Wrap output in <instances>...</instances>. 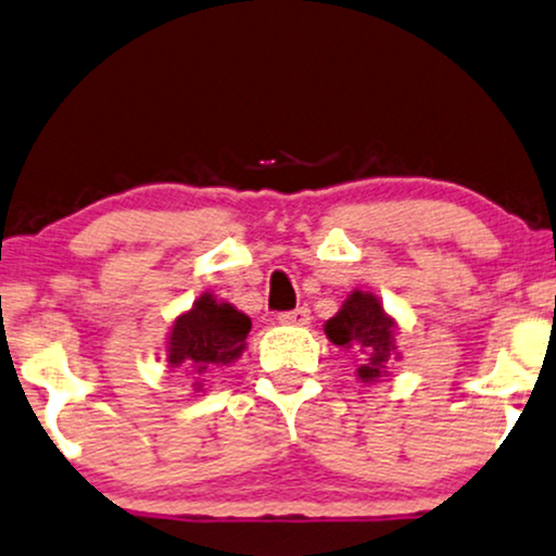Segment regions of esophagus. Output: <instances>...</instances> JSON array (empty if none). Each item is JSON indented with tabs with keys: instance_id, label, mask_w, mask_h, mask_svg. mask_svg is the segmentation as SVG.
<instances>
[{
	"instance_id": "esophagus-1",
	"label": "esophagus",
	"mask_w": 556,
	"mask_h": 556,
	"mask_svg": "<svg viewBox=\"0 0 556 556\" xmlns=\"http://www.w3.org/2000/svg\"><path fill=\"white\" fill-rule=\"evenodd\" d=\"M309 309L306 306H299V309H291V312H283L278 317L280 325H291V327H306L309 325Z\"/></svg>"
}]
</instances>
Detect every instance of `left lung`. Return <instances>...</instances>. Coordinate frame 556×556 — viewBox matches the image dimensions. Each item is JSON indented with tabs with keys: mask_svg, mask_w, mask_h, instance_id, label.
Listing matches in <instances>:
<instances>
[{
	"mask_svg": "<svg viewBox=\"0 0 556 556\" xmlns=\"http://www.w3.org/2000/svg\"><path fill=\"white\" fill-rule=\"evenodd\" d=\"M327 338L348 351H361L366 363L358 368L363 381L379 379L394 351V321L371 293L353 291L342 309L325 325Z\"/></svg>",
	"mask_w": 556,
	"mask_h": 556,
	"instance_id": "left-lung-1",
	"label": "left lung"
}]
</instances>
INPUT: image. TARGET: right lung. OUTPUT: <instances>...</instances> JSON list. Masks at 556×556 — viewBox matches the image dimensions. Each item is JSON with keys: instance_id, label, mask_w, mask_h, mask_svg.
<instances>
[{"instance_id": "add662e5", "label": "right lung", "mask_w": 556, "mask_h": 556, "mask_svg": "<svg viewBox=\"0 0 556 556\" xmlns=\"http://www.w3.org/2000/svg\"><path fill=\"white\" fill-rule=\"evenodd\" d=\"M252 321L231 304H218L208 293L193 304V309L175 319L169 332L167 361L173 368L205 374L214 366H229L244 351ZM201 389V381H195Z\"/></svg>"}]
</instances>
